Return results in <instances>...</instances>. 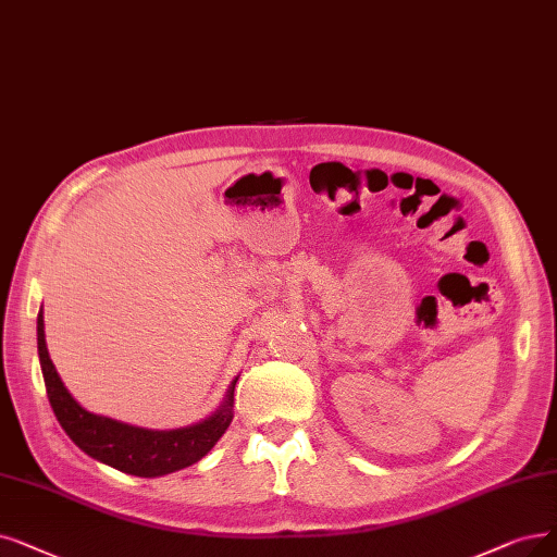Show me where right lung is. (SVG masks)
Instances as JSON below:
<instances>
[{
  "label": "right lung",
  "mask_w": 557,
  "mask_h": 557,
  "mask_svg": "<svg viewBox=\"0 0 557 557\" xmlns=\"http://www.w3.org/2000/svg\"><path fill=\"white\" fill-rule=\"evenodd\" d=\"M36 331L42 380H46V391L59 425L73 438L79 450L111 466V469L139 478H158L181 471L196 463L198 459H203L214 448L221 434L228 430L233 420V391L237 380L231 384L224 405L208 420L181 430H146L86 411L69 393V388L63 386L50 359L46 345V324H42V308L38 313Z\"/></svg>",
  "instance_id": "1"
}]
</instances>
